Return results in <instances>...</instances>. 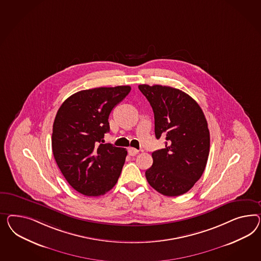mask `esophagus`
I'll return each mask as SVG.
<instances>
[{
    "label": "esophagus",
    "mask_w": 261,
    "mask_h": 261,
    "mask_svg": "<svg viewBox=\"0 0 261 261\" xmlns=\"http://www.w3.org/2000/svg\"><path fill=\"white\" fill-rule=\"evenodd\" d=\"M138 153H139V150H137V149L133 148V147L128 148V154L130 155H136Z\"/></svg>",
    "instance_id": "obj_1"
}]
</instances>
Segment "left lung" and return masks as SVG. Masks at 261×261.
Here are the masks:
<instances>
[{"label": "left lung", "mask_w": 261, "mask_h": 261, "mask_svg": "<svg viewBox=\"0 0 261 261\" xmlns=\"http://www.w3.org/2000/svg\"><path fill=\"white\" fill-rule=\"evenodd\" d=\"M153 108L156 139L165 138V148L152 153L146 170L148 184L167 197L184 195L202 176L210 151V132L197 101L170 86L139 85Z\"/></svg>", "instance_id": "8db88e82"}]
</instances>
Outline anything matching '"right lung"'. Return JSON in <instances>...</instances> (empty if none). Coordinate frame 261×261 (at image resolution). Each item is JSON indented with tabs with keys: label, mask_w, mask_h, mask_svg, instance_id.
I'll return each mask as SVG.
<instances>
[{
	"label": "right lung",
	"mask_w": 261,
	"mask_h": 261,
	"mask_svg": "<svg viewBox=\"0 0 261 261\" xmlns=\"http://www.w3.org/2000/svg\"><path fill=\"white\" fill-rule=\"evenodd\" d=\"M130 90L128 85L82 90L65 99L57 112L53 155L67 182L85 196L105 195L120 177L126 149L101 142L110 130V113Z\"/></svg>",
	"instance_id": "obj_1"
}]
</instances>
